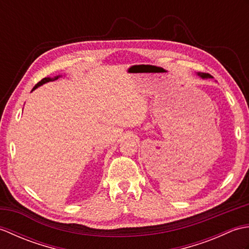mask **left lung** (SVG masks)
<instances>
[{
    "label": "left lung",
    "mask_w": 249,
    "mask_h": 249,
    "mask_svg": "<svg viewBox=\"0 0 249 249\" xmlns=\"http://www.w3.org/2000/svg\"><path fill=\"white\" fill-rule=\"evenodd\" d=\"M198 75H199L201 78H203V79H205V78H212V76H211L210 73H206V72H199Z\"/></svg>",
    "instance_id": "obj_1"
}]
</instances>
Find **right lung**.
Returning a JSON list of instances; mask_svg holds the SVG:
<instances>
[{
	"instance_id": "obj_1",
	"label": "right lung",
	"mask_w": 249,
	"mask_h": 249,
	"mask_svg": "<svg viewBox=\"0 0 249 249\" xmlns=\"http://www.w3.org/2000/svg\"><path fill=\"white\" fill-rule=\"evenodd\" d=\"M59 78V76H56V77H54V78H44V79H41V80L36 84V86L33 88V89H32V91H34V89H36V88H38L39 86H41V84H44V83H46V82H49V81H53V80H56V79Z\"/></svg>"
}]
</instances>
